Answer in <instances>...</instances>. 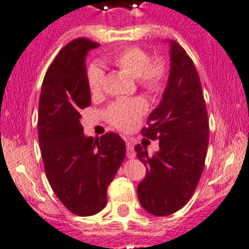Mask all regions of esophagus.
Here are the masks:
<instances>
[{
	"mask_svg": "<svg viewBox=\"0 0 249 249\" xmlns=\"http://www.w3.org/2000/svg\"><path fill=\"white\" fill-rule=\"evenodd\" d=\"M125 146H127L128 159H134L135 151H134V145H133V142H129V140H127V142H125Z\"/></svg>",
	"mask_w": 249,
	"mask_h": 249,
	"instance_id": "1",
	"label": "esophagus"
}]
</instances>
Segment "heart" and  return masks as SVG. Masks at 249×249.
Wrapping results in <instances>:
<instances>
[{"mask_svg": "<svg viewBox=\"0 0 249 249\" xmlns=\"http://www.w3.org/2000/svg\"><path fill=\"white\" fill-rule=\"evenodd\" d=\"M109 60L116 68L130 73L135 77L138 85L150 93L161 92L168 80V61L162 56L151 59L149 52L140 47H125L112 54ZM87 81L90 93L93 95H99L104 88V70L97 64L89 66L87 71ZM147 109L149 104L142 97L119 99L107 107L105 110V117L112 127L128 132L140 124V120L146 114Z\"/></svg>", "mask_w": 249, "mask_h": 249, "instance_id": "obj_1", "label": "heart"}]
</instances>
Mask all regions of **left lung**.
I'll use <instances>...</instances> for the list:
<instances>
[{
	"instance_id": "left-lung-1",
	"label": "left lung",
	"mask_w": 249,
	"mask_h": 249,
	"mask_svg": "<svg viewBox=\"0 0 249 249\" xmlns=\"http://www.w3.org/2000/svg\"><path fill=\"white\" fill-rule=\"evenodd\" d=\"M171 73L159 107L150 114L142 134L160 140V151L147 154L135 145L146 166L138 185L142 208L157 216L181 209L194 195L207 155L209 124L197 70L185 49L172 40Z\"/></svg>"
}]
</instances>
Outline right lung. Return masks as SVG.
<instances>
[{
    "label": "right lung",
    "instance_id": "1",
    "mask_svg": "<svg viewBox=\"0 0 249 249\" xmlns=\"http://www.w3.org/2000/svg\"><path fill=\"white\" fill-rule=\"evenodd\" d=\"M99 43L80 37L60 49L49 65L40 94L38 142L47 179L56 197L76 215L107 206V186L125 156L121 137L107 132L86 138L81 110L90 105L86 56Z\"/></svg>",
    "mask_w": 249,
    "mask_h": 249
}]
</instances>
